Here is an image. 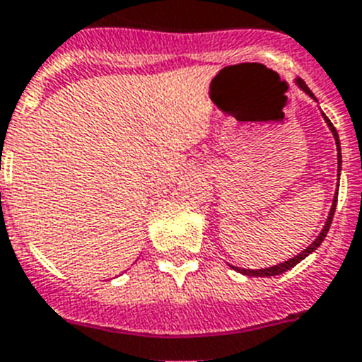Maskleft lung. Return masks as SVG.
Masks as SVG:
<instances>
[{
	"label": "left lung",
	"instance_id": "8db88e82",
	"mask_svg": "<svg viewBox=\"0 0 362 362\" xmlns=\"http://www.w3.org/2000/svg\"><path fill=\"white\" fill-rule=\"evenodd\" d=\"M295 83H297V86L300 87V89H303L304 93L308 94V96H310V98H313V100H315V102H317V98H315V96H313L312 90L308 89V86H306V83H304L303 80H300V78H297V80H295ZM322 116H325L326 124H328L329 131H332L333 138H335V144H337V173H339V175H341V163H342V160H341V142H339L337 129L333 127V124L328 120V116H326L325 112H322ZM337 191H339V184H337ZM335 207H337V193H335V197H333L332 209H329V215H328V218H326V224H325V228H322V231H320L319 237H317L315 240H313L312 244H310V246L306 247V250L300 251L298 255L291 257L290 260H286V262L276 264V266H272V268H266V269H242V268H237V266H231V268H233L235 272L244 273V275H247V276H275V275H281V273L288 272V269H291V268H293V266H297V264L300 262V260L306 259V257L310 255L312 251H315L317 247H319L320 244H322V240H325L326 235H328L329 226H332V220H333V213H335Z\"/></svg>",
	"mask_w": 362,
	"mask_h": 362
}]
</instances>
